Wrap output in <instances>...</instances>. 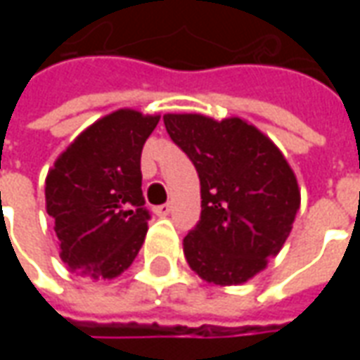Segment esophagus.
<instances>
[{
  "label": "esophagus",
  "instance_id": "1",
  "mask_svg": "<svg viewBox=\"0 0 360 360\" xmlns=\"http://www.w3.org/2000/svg\"><path fill=\"white\" fill-rule=\"evenodd\" d=\"M172 204H162V206H158L156 208V214L158 216H162V218H165V216H169L172 214Z\"/></svg>",
  "mask_w": 360,
  "mask_h": 360
}]
</instances>
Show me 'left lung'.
Returning <instances> with one entry per match:
<instances>
[{"mask_svg":"<svg viewBox=\"0 0 360 360\" xmlns=\"http://www.w3.org/2000/svg\"><path fill=\"white\" fill-rule=\"evenodd\" d=\"M164 123L200 179V221L183 239L191 270L212 285L247 283L293 229L301 208L295 172L247 119L165 113Z\"/></svg>","mask_w":360,"mask_h":360,"instance_id":"1","label":"left lung"}]
</instances>
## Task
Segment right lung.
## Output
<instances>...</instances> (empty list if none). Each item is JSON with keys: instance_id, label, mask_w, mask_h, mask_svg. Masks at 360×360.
I'll return each mask as SVG.
<instances>
[{"instance_id": "add662e5", "label": "right lung", "mask_w": 360, "mask_h": 360, "mask_svg": "<svg viewBox=\"0 0 360 360\" xmlns=\"http://www.w3.org/2000/svg\"><path fill=\"white\" fill-rule=\"evenodd\" d=\"M160 115L121 108L89 125L46 175V212L59 257L73 274L115 279L133 264L146 231L141 152Z\"/></svg>"}]
</instances>
